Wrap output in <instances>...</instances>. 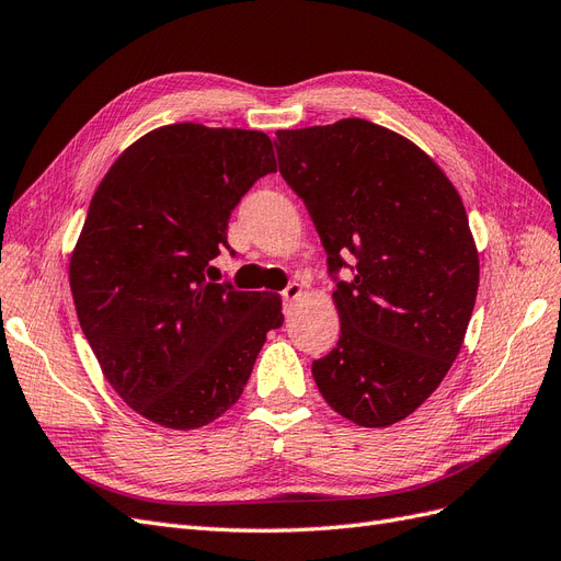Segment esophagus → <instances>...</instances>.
<instances>
[{
	"label": "esophagus",
	"instance_id": "1",
	"mask_svg": "<svg viewBox=\"0 0 561 561\" xmlns=\"http://www.w3.org/2000/svg\"><path fill=\"white\" fill-rule=\"evenodd\" d=\"M299 295H301V285H299V283H290V285H287L285 290L280 293L283 301H295Z\"/></svg>",
	"mask_w": 561,
	"mask_h": 561
}]
</instances>
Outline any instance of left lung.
Listing matches in <instances>:
<instances>
[{
	"label": "left lung",
	"mask_w": 561,
	"mask_h": 561,
	"mask_svg": "<svg viewBox=\"0 0 561 561\" xmlns=\"http://www.w3.org/2000/svg\"><path fill=\"white\" fill-rule=\"evenodd\" d=\"M285 182L339 280L342 334L313 363L320 396L363 428L416 412L443 383L472 316L480 257L463 201L426 151L365 118L278 130Z\"/></svg>",
	"instance_id": "8db88e82"
}]
</instances>
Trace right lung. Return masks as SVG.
I'll list each match as a JSON object with an SVG mask.
<instances>
[{"mask_svg": "<svg viewBox=\"0 0 561 561\" xmlns=\"http://www.w3.org/2000/svg\"><path fill=\"white\" fill-rule=\"evenodd\" d=\"M266 173V133L171 124L124 149L91 198L70 257L79 325L118 398L163 428L222 416L283 325L278 295L206 280L231 210Z\"/></svg>", "mask_w": 561, "mask_h": 561, "instance_id": "add662e5", "label": "right lung"}]
</instances>
